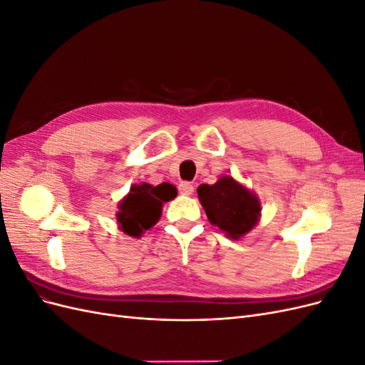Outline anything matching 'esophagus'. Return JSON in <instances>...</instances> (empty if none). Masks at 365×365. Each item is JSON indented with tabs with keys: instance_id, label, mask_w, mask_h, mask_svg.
<instances>
[{
	"instance_id": "obj_1",
	"label": "esophagus",
	"mask_w": 365,
	"mask_h": 365,
	"mask_svg": "<svg viewBox=\"0 0 365 365\" xmlns=\"http://www.w3.org/2000/svg\"><path fill=\"white\" fill-rule=\"evenodd\" d=\"M193 184L190 182H181L180 184V193L184 195V196H190L193 193Z\"/></svg>"
}]
</instances>
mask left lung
Masks as SVG:
<instances>
[{
	"instance_id": "obj_1",
	"label": "left lung",
	"mask_w": 365,
	"mask_h": 365,
	"mask_svg": "<svg viewBox=\"0 0 365 365\" xmlns=\"http://www.w3.org/2000/svg\"><path fill=\"white\" fill-rule=\"evenodd\" d=\"M196 192L210 224L227 237L239 240L259 224V196L233 176L222 175L215 184H201Z\"/></svg>"
}]
</instances>
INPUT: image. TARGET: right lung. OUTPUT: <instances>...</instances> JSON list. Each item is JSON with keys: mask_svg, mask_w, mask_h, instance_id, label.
Returning <instances> with one entry per match:
<instances>
[{"mask_svg": "<svg viewBox=\"0 0 365 365\" xmlns=\"http://www.w3.org/2000/svg\"><path fill=\"white\" fill-rule=\"evenodd\" d=\"M178 190L173 184L152 185L141 182L130 185L129 193L118 202L115 215L118 230L130 237H141L155 225L163 213V205L175 200Z\"/></svg>", "mask_w": 365, "mask_h": 365, "instance_id": "obj_1", "label": "right lung"}]
</instances>
